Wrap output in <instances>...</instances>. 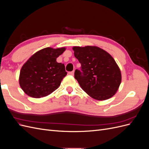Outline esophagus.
Wrapping results in <instances>:
<instances>
[{"label":"esophagus","instance_id":"esophagus-1","mask_svg":"<svg viewBox=\"0 0 149 149\" xmlns=\"http://www.w3.org/2000/svg\"><path fill=\"white\" fill-rule=\"evenodd\" d=\"M74 71H71V72H69V73H68V74H69L72 75V76H73V75H74Z\"/></svg>","mask_w":149,"mask_h":149}]
</instances>
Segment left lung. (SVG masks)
I'll return each instance as SVG.
<instances>
[{
    "label": "left lung",
    "instance_id": "8db88e82",
    "mask_svg": "<svg viewBox=\"0 0 149 149\" xmlns=\"http://www.w3.org/2000/svg\"><path fill=\"white\" fill-rule=\"evenodd\" d=\"M74 56L81 65L74 78L89 96L104 101L113 96L121 83L119 67L109 53L96 46L73 47Z\"/></svg>",
    "mask_w": 149,
    "mask_h": 149
}]
</instances>
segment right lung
I'll list each match as a JSON object with an SVG mask.
<instances>
[{
    "label": "right lung",
    "instance_id": "right-lung-1",
    "mask_svg": "<svg viewBox=\"0 0 149 149\" xmlns=\"http://www.w3.org/2000/svg\"><path fill=\"white\" fill-rule=\"evenodd\" d=\"M66 48H45L34 53L22 66L19 84L28 96L34 98L47 96L60 86L67 74L65 66L56 58Z\"/></svg>",
    "mask_w": 149,
    "mask_h": 149
}]
</instances>
